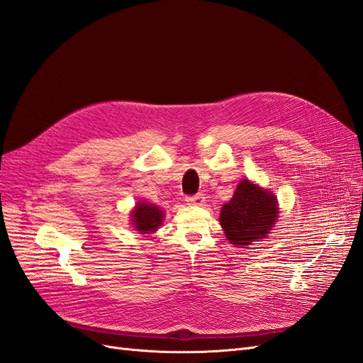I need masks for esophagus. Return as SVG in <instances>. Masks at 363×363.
Returning <instances> with one entry per match:
<instances>
[{
	"instance_id": "1",
	"label": "esophagus",
	"mask_w": 363,
	"mask_h": 363,
	"mask_svg": "<svg viewBox=\"0 0 363 363\" xmlns=\"http://www.w3.org/2000/svg\"><path fill=\"white\" fill-rule=\"evenodd\" d=\"M204 195L203 194H195V195H188L186 196V203L189 206H203L204 204Z\"/></svg>"
}]
</instances>
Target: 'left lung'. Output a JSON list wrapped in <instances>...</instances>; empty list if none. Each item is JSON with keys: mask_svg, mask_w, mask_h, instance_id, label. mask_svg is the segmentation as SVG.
<instances>
[{"mask_svg": "<svg viewBox=\"0 0 363 363\" xmlns=\"http://www.w3.org/2000/svg\"><path fill=\"white\" fill-rule=\"evenodd\" d=\"M277 213L276 196L248 180H242L238 184L233 199L221 208L219 223L230 242L244 247L265 238L276 223Z\"/></svg>", "mask_w": 363, "mask_h": 363, "instance_id": "8db88e82", "label": "left lung"}]
</instances>
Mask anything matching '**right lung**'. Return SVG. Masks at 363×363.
Segmentation results:
<instances>
[{"mask_svg": "<svg viewBox=\"0 0 363 363\" xmlns=\"http://www.w3.org/2000/svg\"><path fill=\"white\" fill-rule=\"evenodd\" d=\"M131 221L135 224V228L140 233H151L162 224L163 212L155 204L139 203L131 213Z\"/></svg>", "mask_w": 363, "mask_h": 363, "instance_id": "obj_1", "label": "right lung"}]
</instances>
